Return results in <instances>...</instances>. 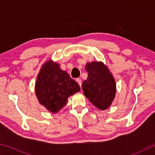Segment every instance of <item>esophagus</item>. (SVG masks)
<instances>
[{"label":"esophagus","mask_w":155,"mask_h":155,"mask_svg":"<svg viewBox=\"0 0 155 155\" xmlns=\"http://www.w3.org/2000/svg\"><path fill=\"white\" fill-rule=\"evenodd\" d=\"M76 81H77V82L78 83V85H80V87H81V85H82V81H81V78H77V79H76Z\"/></svg>","instance_id":"esophagus-1"}]
</instances>
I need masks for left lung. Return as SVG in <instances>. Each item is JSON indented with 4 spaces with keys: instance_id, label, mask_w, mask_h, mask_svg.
<instances>
[{
    "instance_id": "left-lung-1",
    "label": "left lung",
    "mask_w": 155,
    "mask_h": 155,
    "mask_svg": "<svg viewBox=\"0 0 155 155\" xmlns=\"http://www.w3.org/2000/svg\"><path fill=\"white\" fill-rule=\"evenodd\" d=\"M85 70L88 77L82 84L84 95L98 109H107L111 106L116 91L114 77L101 61L87 63Z\"/></svg>"
}]
</instances>
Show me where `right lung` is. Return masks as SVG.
Here are the masks:
<instances>
[{
	"instance_id": "add662e5",
	"label": "right lung",
	"mask_w": 155,
	"mask_h": 155,
	"mask_svg": "<svg viewBox=\"0 0 155 155\" xmlns=\"http://www.w3.org/2000/svg\"><path fill=\"white\" fill-rule=\"evenodd\" d=\"M35 89L39 103L52 113L59 112L67 104L68 97L81 90L78 83L52 60L41 67Z\"/></svg>"
}]
</instances>
